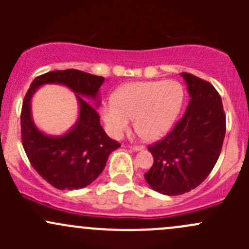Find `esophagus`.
Instances as JSON below:
<instances>
[{"label":"esophagus","mask_w":249,"mask_h":249,"mask_svg":"<svg viewBox=\"0 0 249 249\" xmlns=\"http://www.w3.org/2000/svg\"><path fill=\"white\" fill-rule=\"evenodd\" d=\"M130 148H131L132 150H135V152H137V150H142L143 148V145H136V144H134V145H130Z\"/></svg>","instance_id":"esophagus-1"}]
</instances>
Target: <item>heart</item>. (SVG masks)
Returning <instances> with one entry per match:
<instances>
[{"mask_svg": "<svg viewBox=\"0 0 249 249\" xmlns=\"http://www.w3.org/2000/svg\"><path fill=\"white\" fill-rule=\"evenodd\" d=\"M183 99L182 85L175 80L129 83L114 92L112 104L102 107L101 115L114 139L126 131L135 118V127L144 139L158 140L173 126Z\"/></svg>", "mask_w": 249, "mask_h": 249, "instance_id": "1", "label": "heart"}]
</instances>
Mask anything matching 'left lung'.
<instances>
[{
  "label": "left lung",
  "instance_id": "8db88e82",
  "mask_svg": "<svg viewBox=\"0 0 249 249\" xmlns=\"http://www.w3.org/2000/svg\"><path fill=\"white\" fill-rule=\"evenodd\" d=\"M182 76L190 95L187 110L164 139L148 147L154 162L144 178L164 195H182L201 184L219 158L227 131L215 88L192 73Z\"/></svg>",
  "mask_w": 249,
  "mask_h": 249
}]
</instances>
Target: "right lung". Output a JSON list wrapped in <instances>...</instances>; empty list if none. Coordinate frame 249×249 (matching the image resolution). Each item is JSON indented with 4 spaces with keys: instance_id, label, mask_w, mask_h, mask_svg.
Returning <instances> with one entry per match:
<instances>
[{
    "instance_id": "right-lung-1",
    "label": "right lung",
    "mask_w": 249,
    "mask_h": 249,
    "mask_svg": "<svg viewBox=\"0 0 249 249\" xmlns=\"http://www.w3.org/2000/svg\"><path fill=\"white\" fill-rule=\"evenodd\" d=\"M104 82V77L78 70L50 71L35 78L25 95L20 115L22 147L32 167L56 189L72 190L89 185L104 171L110 153L120 147V143L107 136L96 108L84 99H96ZM47 82L64 84L80 94V118L76 126L64 137H47L31 119L32 95Z\"/></svg>"
}]
</instances>
